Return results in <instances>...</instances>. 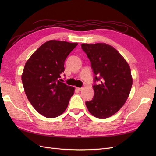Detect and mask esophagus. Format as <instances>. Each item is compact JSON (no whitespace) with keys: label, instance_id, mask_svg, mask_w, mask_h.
<instances>
[{"label":"esophagus","instance_id":"esophagus-1","mask_svg":"<svg viewBox=\"0 0 156 156\" xmlns=\"http://www.w3.org/2000/svg\"><path fill=\"white\" fill-rule=\"evenodd\" d=\"M76 89H77L78 91H81V90H82V89H83V88H76Z\"/></svg>","mask_w":156,"mask_h":156}]
</instances>
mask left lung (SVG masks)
<instances>
[{
  "label": "left lung",
  "instance_id": "left-lung-1",
  "mask_svg": "<svg viewBox=\"0 0 156 156\" xmlns=\"http://www.w3.org/2000/svg\"><path fill=\"white\" fill-rule=\"evenodd\" d=\"M94 74V97L86 102L88 111L99 119L119 111L130 93L133 79L128 63L117 49L106 44L81 45Z\"/></svg>",
  "mask_w": 156,
  "mask_h": 156
}]
</instances>
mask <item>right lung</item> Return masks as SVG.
<instances>
[{
    "label": "right lung",
    "mask_w": 156,
    "mask_h": 156,
    "mask_svg": "<svg viewBox=\"0 0 156 156\" xmlns=\"http://www.w3.org/2000/svg\"><path fill=\"white\" fill-rule=\"evenodd\" d=\"M77 43L50 40L41 45L25 65L22 82L29 101L48 118L61 115L75 88L61 82L64 62Z\"/></svg>",
    "instance_id": "right-lung-1"
}]
</instances>
